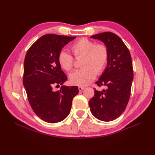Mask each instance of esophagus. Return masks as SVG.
I'll return each mask as SVG.
<instances>
[{
  "mask_svg": "<svg viewBox=\"0 0 155 155\" xmlns=\"http://www.w3.org/2000/svg\"><path fill=\"white\" fill-rule=\"evenodd\" d=\"M78 89H79V91H83V90H84V89H85V87H78Z\"/></svg>",
  "mask_w": 155,
  "mask_h": 155,
  "instance_id": "1",
  "label": "esophagus"
}]
</instances>
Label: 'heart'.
<instances>
[{
    "mask_svg": "<svg viewBox=\"0 0 155 155\" xmlns=\"http://www.w3.org/2000/svg\"><path fill=\"white\" fill-rule=\"evenodd\" d=\"M70 48L76 58L82 57L80 64L83 67L70 74V81L74 85H88L94 81L97 74L104 70L109 61V50L105 45L96 44L86 37L77 41ZM58 60L60 66L66 71L73 68L74 58L66 50L59 51Z\"/></svg>",
    "mask_w": 155,
    "mask_h": 155,
    "instance_id": "b5f03b06",
    "label": "heart"
}]
</instances>
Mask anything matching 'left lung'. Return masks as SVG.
I'll return each mask as SVG.
<instances>
[{
	"instance_id": "left-lung-1",
	"label": "left lung",
	"mask_w": 155,
	"mask_h": 155,
	"mask_svg": "<svg viewBox=\"0 0 155 155\" xmlns=\"http://www.w3.org/2000/svg\"><path fill=\"white\" fill-rule=\"evenodd\" d=\"M101 41L109 50L107 66L96 82L106 90H95L88 101L91 111L97 119L110 121L123 113L127 105L133 79L132 59L129 50L120 37L112 32H104L91 36Z\"/></svg>"
}]
</instances>
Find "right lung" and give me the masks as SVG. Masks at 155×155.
<instances>
[{"mask_svg": "<svg viewBox=\"0 0 155 155\" xmlns=\"http://www.w3.org/2000/svg\"><path fill=\"white\" fill-rule=\"evenodd\" d=\"M76 37L46 34L37 40L28 50L24 63L23 85L35 114L48 123H58L67 118L72 100L78 92L76 86H61L67 80L58 60L64 46Z\"/></svg>", "mask_w": 155, "mask_h": 155, "instance_id": "1", "label": "right lung"}]
</instances>
